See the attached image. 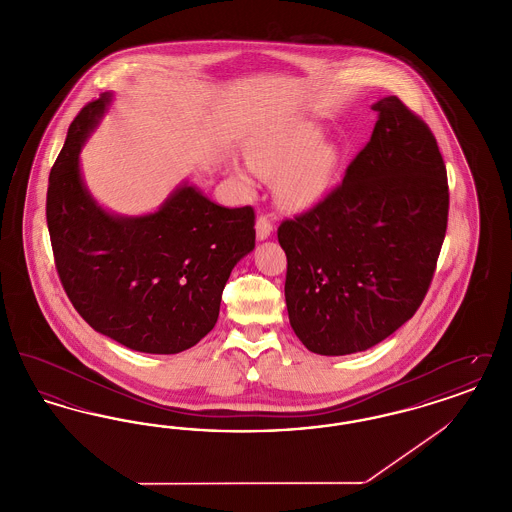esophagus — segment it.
Returning a JSON list of instances; mask_svg holds the SVG:
<instances>
[{"mask_svg":"<svg viewBox=\"0 0 512 512\" xmlns=\"http://www.w3.org/2000/svg\"><path fill=\"white\" fill-rule=\"evenodd\" d=\"M255 232H257V240H267L268 236L272 234V222L268 220V217L261 215L257 222H255Z\"/></svg>","mask_w":512,"mask_h":512,"instance_id":"obj_1","label":"esophagus"}]
</instances>
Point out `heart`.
I'll use <instances>...</instances> for the list:
<instances>
[{"mask_svg":"<svg viewBox=\"0 0 512 512\" xmlns=\"http://www.w3.org/2000/svg\"><path fill=\"white\" fill-rule=\"evenodd\" d=\"M315 122L293 121L278 126L245 149L249 171L265 182H276L278 203L303 213L320 205L332 192L341 167V151L330 140L320 138ZM234 180L253 190L247 172L232 167Z\"/></svg>","mask_w":512,"mask_h":512,"instance_id":"b5f03b06","label":"heart"}]
</instances>
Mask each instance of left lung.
Wrapping results in <instances>:
<instances>
[{
	"mask_svg": "<svg viewBox=\"0 0 512 512\" xmlns=\"http://www.w3.org/2000/svg\"><path fill=\"white\" fill-rule=\"evenodd\" d=\"M341 186L278 228L286 305L303 345L328 357L366 351L413 318L434 278L449 188L438 142L395 96Z\"/></svg>",
	"mask_w": 512,
	"mask_h": 512,
	"instance_id": "8db88e82",
	"label": "left lung"
}]
</instances>
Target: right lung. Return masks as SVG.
Here are the masks:
<instances>
[{
	"mask_svg": "<svg viewBox=\"0 0 512 512\" xmlns=\"http://www.w3.org/2000/svg\"><path fill=\"white\" fill-rule=\"evenodd\" d=\"M111 101L105 92L82 107L49 172L55 267L96 332L140 353L174 355L217 324L230 272L255 247V213L220 207L188 182L155 213L105 211L82 180L78 155Z\"/></svg>",
	"mask_w": 512,
	"mask_h": 512,
	"instance_id": "right-lung-1",
	"label": "right lung"
}]
</instances>
